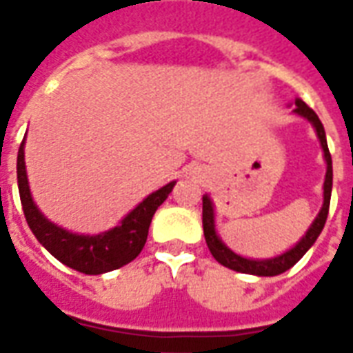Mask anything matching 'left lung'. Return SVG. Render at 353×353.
<instances>
[{
  "label": "left lung",
  "mask_w": 353,
  "mask_h": 353,
  "mask_svg": "<svg viewBox=\"0 0 353 353\" xmlns=\"http://www.w3.org/2000/svg\"><path fill=\"white\" fill-rule=\"evenodd\" d=\"M295 105L296 108L293 109V113L304 117L306 121H310L312 126L316 128L321 149H323V157H325L327 162L325 181H323V206L319 210L318 217L310 225V229L306 230V234L301 238V242H296L291 250L281 253L278 257H272V259H248V257H242V255L232 252L230 248L223 244L221 238L217 236V232H215L214 204H212V199L208 194H204L202 196V225H204L206 244L212 255H214V259L217 263H221L223 266L230 268V270H236V272L242 274H255V276H278V274L285 272V270H289L291 266L301 261V257L314 245V242L318 240L319 232L325 227L327 214H329V202H331V189H333V161H331V153H329V147H327L323 124L318 119V115L314 113V109L308 108L299 98L295 100Z\"/></svg>",
  "instance_id": "left-lung-1"
}]
</instances>
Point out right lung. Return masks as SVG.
<instances>
[{
  "label": "right lung",
  "instance_id": "right-lung-1",
  "mask_svg": "<svg viewBox=\"0 0 353 353\" xmlns=\"http://www.w3.org/2000/svg\"><path fill=\"white\" fill-rule=\"evenodd\" d=\"M24 141L20 143L17 157V177H19V192L24 217L28 227L32 229L39 244L54 255L60 263L70 266L73 270L83 274H103L128 265L138 257L149 234V225L153 219L157 208L161 206L174 189L176 181H170L159 191L151 192L143 202L132 210L124 217L121 225L100 234H73L70 230L50 223L37 210L26 176V162H24Z\"/></svg>",
  "mask_w": 353,
  "mask_h": 353
}]
</instances>
